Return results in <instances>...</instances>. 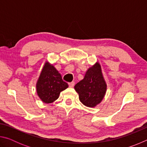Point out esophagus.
I'll use <instances>...</instances> for the list:
<instances>
[{
  "mask_svg": "<svg viewBox=\"0 0 147 147\" xmlns=\"http://www.w3.org/2000/svg\"><path fill=\"white\" fill-rule=\"evenodd\" d=\"M69 86L70 88H73L74 86V82H72L69 83Z\"/></svg>",
  "mask_w": 147,
  "mask_h": 147,
  "instance_id": "esophagus-1",
  "label": "esophagus"
}]
</instances>
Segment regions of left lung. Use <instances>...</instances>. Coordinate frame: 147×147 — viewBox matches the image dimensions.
Returning a JSON list of instances; mask_svg holds the SVG:
<instances>
[{"instance_id": "left-lung-1", "label": "left lung", "mask_w": 147, "mask_h": 147, "mask_svg": "<svg viewBox=\"0 0 147 147\" xmlns=\"http://www.w3.org/2000/svg\"><path fill=\"white\" fill-rule=\"evenodd\" d=\"M74 89L84 106L94 108L101 102L106 93L107 84L98 61L88 69L84 79L74 86Z\"/></svg>"}]
</instances>
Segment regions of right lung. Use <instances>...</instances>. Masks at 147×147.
<instances>
[{"label": "right lung", "instance_id": "right-lung-1", "mask_svg": "<svg viewBox=\"0 0 147 147\" xmlns=\"http://www.w3.org/2000/svg\"><path fill=\"white\" fill-rule=\"evenodd\" d=\"M69 87L53 65L46 61L36 83V91L42 102L49 104L58 98L61 91Z\"/></svg>", "mask_w": 147, "mask_h": 147}]
</instances>
